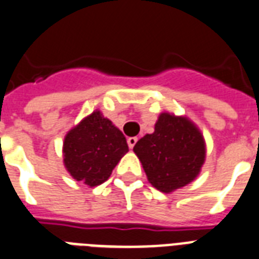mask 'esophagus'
<instances>
[{"instance_id":"obj_1","label":"esophagus","mask_w":259,"mask_h":259,"mask_svg":"<svg viewBox=\"0 0 259 259\" xmlns=\"http://www.w3.org/2000/svg\"><path fill=\"white\" fill-rule=\"evenodd\" d=\"M136 142H138V138H136V136H134V138H128L127 139L128 147H130V148H134L135 144H136Z\"/></svg>"}]
</instances>
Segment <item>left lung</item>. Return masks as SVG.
<instances>
[{
    "label": "left lung",
    "mask_w": 259,
    "mask_h": 259,
    "mask_svg": "<svg viewBox=\"0 0 259 259\" xmlns=\"http://www.w3.org/2000/svg\"><path fill=\"white\" fill-rule=\"evenodd\" d=\"M134 152L152 187L170 193L197 179L206 157V144L191 119L161 112L153 134L143 136Z\"/></svg>",
    "instance_id": "8db88e82"
}]
</instances>
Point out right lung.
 Returning a JSON list of instances; mask_svg holds the SVG:
<instances>
[{
    "label": "right lung",
    "instance_id": "add662e5",
    "mask_svg": "<svg viewBox=\"0 0 259 259\" xmlns=\"http://www.w3.org/2000/svg\"><path fill=\"white\" fill-rule=\"evenodd\" d=\"M62 152L70 176L93 188L108 180L128 144L123 132L95 110L66 134Z\"/></svg>",
    "mask_w": 259,
    "mask_h": 259
}]
</instances>
